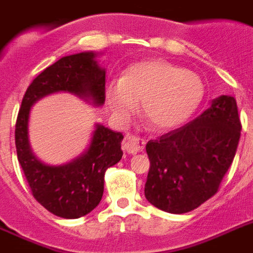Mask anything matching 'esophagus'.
<instances>
[{
	"label": "esophagus",
	"mask_w": 253,
	"mask_h": 253,
	"mask_svg": "<svg viewBox=\"0 0 253 253\" xmlns=\"http://www.w3.org/2000/svg\"><path fill=\"white\" fill-rule=\"evenodd\" d=\"M146 146V141L143 138L137 137V135H126L123 141V150L128 153L134 155L137 152H142Z\"/></svg>",
	"instance_id": "1"
}]
</instances>
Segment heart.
Wrapping results in <instances>:
<instances>
[{"instance_id":"b5f03b06","label":"heart","mask_w":253,"mask_h":253,"mask_svg":"<svg viewBox=\"0 0 253 253\" xmlns=\"http://www.w3.org/2000/svg\"><path fill=\"white\" fill-rule=\"evenodd\" d=\"M204 93V83L197 74L161 59L130 65L119 82L105 85L106 103L116 122H129L141 101L142 114L156 130L184 124Z\"/></svg>"}]
</instances>
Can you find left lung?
I'll return each mask as SVG.
<instances>
[{
	"label": "left lung",
	"mask_w": 253,
	"mask_h": 253,
	"mask_svg": "<svg viewBox=\"0 0 253 253\" xmlns=\"http://www.w3.org/2000/svg\"><path fill=\"white\" fill-rule=\"evenodd\" d=\"M241 129L235 98L223 94L193 122L148 142V202L184 213L212 197L232 165Z\"/></svg>",
	"instance_id": "obj_1"
}]
</instances>
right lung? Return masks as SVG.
<instances>
[{"label":"right lung","mask_w":253,"mask_h":253,"mask_svg":"<svg viewBox=\"0 0 253 253\" xmlns=\"http://www.w3.org/2000/svg\"><path fill=\"white\" fill-rule=\"evenodd\" d=\"M102 53L88 51L64 56L41 73L28 87L15 129L16 153L30 191L46 210L64 219H78L101 202L106 170L123 156V134L94 124L87 148L62 165H49L37 157L29 139L32 107L49 94L68 92L100 107L105 102L106 69Z\"/></svg>","instance_id":"right-lung-1"}]
</instances>
